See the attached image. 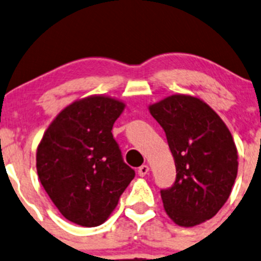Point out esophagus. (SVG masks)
<instances>
[{"instance_id": "esophagus-1", "label": "esophagus", "mask_w": 261, "mask_h": 261, "mask_svg": "<svg viewBox=\"0 0 261 261\" xmlns=\"http://www.w3.org/2000/svg\"><path fill=\"white\" fill-rule=\"evenodd\" d=\"M149 170H150L149 167H147L146 164H144V165H141V167L138 169V174L140 175V177H145L147 173H149Z\"/></svg>"}]
</instances>
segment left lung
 Here are the masks:
<instances>
[{"label": "left lung", "instance_id": "1", "mask_svg": "<svg viewBox=\"0 0 261 261\" xmlns=\"http://www.w3.org/2000/svg\"><path fill=\"white\" fill-rule=\"evenodd\" d=\"M149 111L167 135L177 178L162 189L167 215L192 227L210 220L230 197L238 175V149L221 117L202 99L173 94Z\"/></svg>", "mask_w": 261, "mask_h": 261}]
</instances>
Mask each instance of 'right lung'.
<instances>
[{"label":"right lung","mask_w":261,"mask_h":261,"mask_svg":"<svg viewBox=\"0 0 261 261\" xmlns=\"http://www.w3.org/2000/svg\"><path fill=\"white\" fill-rule=\"evenodd\" d=\"M123 109L112 97H86L62 110L44 133L36 151L39 179L70 222L102 225L135 177L111 133Z\"/></svg>","instance_id":"obj_1"}]
</instances>
